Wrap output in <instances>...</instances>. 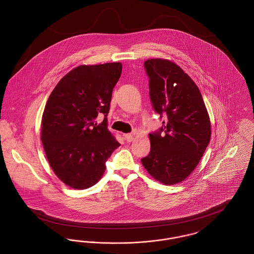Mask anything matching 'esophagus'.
Masks as SVG:
<instances>
[{
  "mask_svg": "<svg viewBox=\"0 0 254 254\" xmlns=\"http://www.w3.org/2000/svg\"><path fill=\"white\" fill-rule=\"evenodd\" d=\"M124 137H125V140H126L127 143H130V142H132L133 139H134V134H131V133L125 134Z\"/></svg>",
  "mask_w": 254,
  "mask_h": 254,
  "instance_id": "esophagus-1",
  "label": "esophagus"
}]
</instances>
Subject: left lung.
<instances>
[{
  "mask_svg": "<svg viewBox=\"0 0 254 254\" xmlns=\"http://www.w3.org/2000/svg\"><path fill=\"white\" fill-rule=\"evenodd\" d=\"M145 68L153 109L167 121L149 133L151 149L141 161L156 181L175 185L190 175L203 156L211 136L209 116L198 86L175 63L148 59Z\"/></svg>",
  "mask_w": 254,
  "mask_h": 254,
  "instance_id": "left-lung-1",
  "label": "left lung"
}]
</instances>
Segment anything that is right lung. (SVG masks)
<instances>
[{
	"instance_id": "1",
	"label": "right lung",
	"mask_w": 254,
	"mask_h": 254,
	"mask_svg": "<svg viewBox=\"0 0 254 254\" xmlns=\"http://www.w3.org/2000/svg\"><path fill=\"white\" fill-rule=\"evenodd\" d=\"M121 73V63L79 65L49 95L41 139L51 169L72 189L85 190L100 181L107 160L120 146L108 129L107 116ZM99 114L105 118L98 125Z\"/></svg>"
}]
</instances>
